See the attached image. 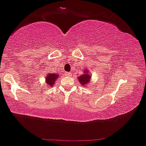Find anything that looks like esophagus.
<instances>
[{
	"label": "esophagus",
	"instance_id": "obj_1",
	"mask_svg": "<svg viewBox=\"0 0 146 146\" xmlns=\"http://www.w3.org/2000/svg\"><path fill=\"white\" fill-rule=\"evenodd\" d=\"M65 76H72V73L71 72H65Z\"/></svg>",
	"mask_w": 146,
	"mask_h": 146
}]
</instances>
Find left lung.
<instances>
[{
  "mask_svg": "<svg viewBox=\"0 0 146 146\" xmlns=\"http://www.w3.org/2000/svg\"><path fill=\"white\" fill-rule=\"evenodd\" d=\"M92 76L90 75V72H89V70L88 68H86L84 70V73L81 75H80L78 78V80H79L80 84H81L82 86H84V87H86L87 85H88V84L90 83V81H91Z\"/></svg>",
  "mask_w": 146,
  "mask_h": 146,
  "instance_id": "left-lung-1",
  "label": "left lung"
}]
</instances>
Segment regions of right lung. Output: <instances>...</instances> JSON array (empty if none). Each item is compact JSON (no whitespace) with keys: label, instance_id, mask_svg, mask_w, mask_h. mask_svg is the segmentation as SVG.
I'll use <instances>...</instances> for the list:
<instances>
[{"label":"right lung","instance_id":"add662e5","mask_svg":"<svg viewBox=\"0 0 146 146\" xmlns=\"http://www.w3.org/2000/svg\"><path fill=\"white\" fill-rule=\"evenodd\" d=\"M60 77V75L58 73H48L46 76V84H47V87L48 88H50L51 87L54 86V84H56V79H58V78Z\"/></svg>","mask_w":146,"mask_h":146}]
</instances>
